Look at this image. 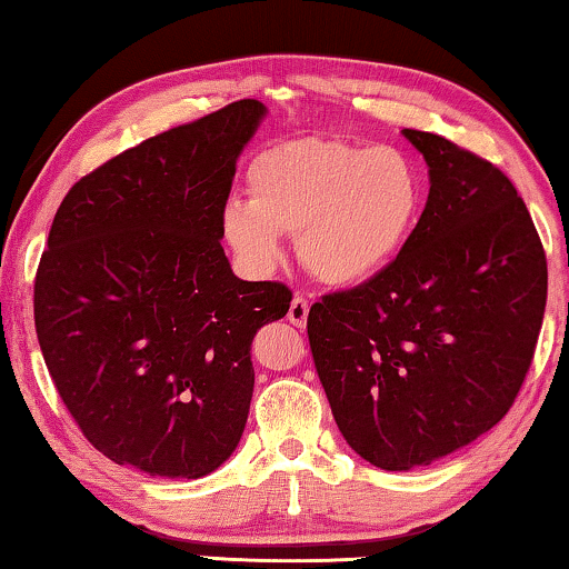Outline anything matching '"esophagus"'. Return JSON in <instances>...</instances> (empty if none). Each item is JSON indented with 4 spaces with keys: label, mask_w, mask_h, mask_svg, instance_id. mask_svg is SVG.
Wrapping results in <instances>:
<instances>
[{
    "label": "esophagus",
    "mask_w": 569,
    "mask_h": 569,
    "mask_svg": "<svg viewBox=\"0 0 569 569\" xmlns=\"http://www.w3.org/2000/svg\"><path fill=\"white\" fill-rule=\"evenodd\" d=\"M308 313H310V302L302 298V295H295L292 302H290V310H287V318H290V323L298 326V329H302V326L308 323Z\"/></svg>",
    "instance_id": "obj_1"
}]
</instances>
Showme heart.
I'll return each mask as SVG.
<instances>
[{
  "label": "heart",
  "mask_w": 569,
  "mask_h": 569,
  "mask_svg": "<svg viewBox=\"0 0 569 569\" xmlns=\"http://www.w3.org/2000/svg\"><path fill=\"white\" fill-rule=\"evenodd\" d=\"M246 189L248 201H230L222 217L238 259L271 269L287 232L298 236L302 267L333 287L365 284L391 267L422 209V181L407 154L337 137L290 139L259 152Z\"/></svg>",
  "instance_id": "1"
}]
</instances>
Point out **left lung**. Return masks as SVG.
Wrapping results in <instances>:
<instances>
[{"label": "left lung", "instance_id": "1", "mask_svg": "<svg viewBox=\"0 0 569 569\" xmlns=\"http://www.w3.org/2000/svg\"><path fill=\"white\" fill-rule=\"evenodd\" d=\"M430 197L386 271L308 313L318 378L341 435L386 471L430 466L500 422L531 368L547 256L500 168L430 131Z\"/></svg>", "mask_w": 569, "mask_h": 569}]
</instances>
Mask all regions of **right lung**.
Segmentation results:
<instances>
[{
  "label": "right lung",
  "instance_id": "obj_1",
  "mask_svg": "<svg viewBox=\"0 0 569 569\" xmlns=\"http://www.w3.org/2000/svg\"><path fill=\"white\" fill-rule=\"evenodd\" d=\"M263 113L246 98L144 139L57 209L33 287L38 345L113 463L199 479L238 448L253 337L292 300L282 282L238 279L220 246L236 160Z\"/></svg>",
  "mask_w": 569,
  "mask_h": 569
}]
</instances>
